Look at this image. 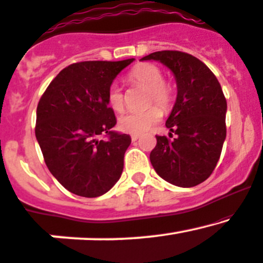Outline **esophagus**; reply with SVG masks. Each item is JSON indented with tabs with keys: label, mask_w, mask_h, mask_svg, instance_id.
Wrapping results in <instances>:
<instances>
[{
	"label": "esophagus",
	"mask_w": 263,
	"mask_h": 263,
	"mask_svg": "<svg viewBox=\"0 0 263 263\" xmlns=\"http://www.w3.org/2000/svg\"><path fill=\"white\" fill-rule=\"evenodd\" d=\"M138 139H139V135H138V134H133L132 135V141H137Z\"/></svg>",
	"instance_id": "34e87169"
}]
</instances>
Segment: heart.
Segmentation results:
<instances>
[{
  "instance_id": "heart-1",
  "label": "heart",
  "mask_w": 263,
  "mask_h": 263,
  "mask_svg": "<svg viewBox=\"0 0 263 263\" xmlns=\"http://www.w3.org/2000/svg\"><path fill=\"white\" fill-rule=\"evenodd\" d=\"M128 79L133 84L146 88L145 105L153 102L158 104H152L139 111H129L118 119L120 130L130 134H141L160 122L163 117L161 108L169 110L173 104L174 90L169 82L164 79L163 70L153 63L138 64L129 72ZM107 102L109 107L117 113H120L125 108V96L117 82H113L108 87Z\"/></svg>"
}]
</instances>
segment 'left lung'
Masks as SVG:
<instances>
[{
  "label": "left lung",
  "mask_w": 263,
  "mask_h": 263,
  "mask_svg": "<svg viewBox=\"0 0 263 263\" xmlns=\"http://www.w3.org/2000/svg\"><path fill=\"white\" fill-rule=\"evenodd\" d=\"M149 60L170 68L178 84L175 105L165 123L171 133L169 138L156 135L150 161L170 184L196 186L211 175L220 159L226 138V98L216 77L199 58L159 51L141 58Z\"/></svg>",
  "instance_id": "8db88e82"
}]
</instances>
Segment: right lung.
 Returning a JSON list of instances; mask_svg holds the SVG:
<instances>
[{"label": "right lung", "mask_w": 263, "mask_h": 263, "mask_svg": "<svg viewBox=\"0 0 263 263\" xmlns=\"http://www.w3.org/2000/svg\"><path fill=\"white\" fill-rule=\"evenodd\" d=\"M125 61H85L62 69L37 105L36 138L44 163L68 191L83 197L105 194L119 180L128 134L113 130L117 118L107 90ZM99 135L108 139L99 141Z\"/></svg>", "instance_id": "1"}]
</instances>
